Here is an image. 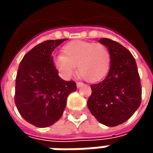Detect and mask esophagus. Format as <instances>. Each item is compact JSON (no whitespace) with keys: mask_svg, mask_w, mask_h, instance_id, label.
<instances>
[{"mask_svg":"<svg viewBox=\"0 0 153 153\" xmlns=\"http://www.w3.org/2000/svg\"><path fill=\"white\" fill-rule=\"evenodd\" d=\"M76 85H77V88H79V87H81V86L83 85V83H82V82H77Z\"/></svg>","mask_w":153,"mask_h":153,"instance_id":"esophagus-1","label":"esophagus"}]
</instances>
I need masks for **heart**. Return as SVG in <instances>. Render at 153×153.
<instances>
[{
  "instance_id": "1",
  "label": "heart",
  "mask_w": 153,
  "mask_h": 153,
  "mask_svg": "<svg viewBox=\"0 0 153 153\" xmlns=\"http://www.w3.org/2000/svg\"><path fill=\"white\" fill-rule=\"evenodd\" d=\"M53 65L64 79H70L78 69L87 81L97 82L105 76L111 65V54L100 43L74 41L62 48V55L53 56Z\"/></svg>"
}]
</instances>
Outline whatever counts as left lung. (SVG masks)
Masks as SVG:
<instances>
[{
    "instance_id": "obj_1",
    "label": "left lung",
    "mask_w": 153,
    "mask_h": 153,
    "mask_svg": "<svg viewBox=\"0 0 153 153\" xmlns=\"http://www.w3.org/2000/svg\"><path fill=\"white\" fill-rule=\"evenodd\" d=\"M99 42L111 54L110 71L104 80L92 84L88 107L93 116L107 127L127 121L141 105L142 88L136 60L125 47L103 38Z\"/></svg>"
}]
</instances>
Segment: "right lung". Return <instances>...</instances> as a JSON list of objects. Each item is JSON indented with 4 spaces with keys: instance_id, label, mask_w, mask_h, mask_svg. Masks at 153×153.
<instances>
[{
    "instance_id": "obj_1",
    "label": "right lung",
    "mask_w": 153,
    "mask_h": 153,
    "mask_svg": "<svg viewBox=\"0 0 153 153\" xmlns=\"http://www.w3.org/2000/svg\"><path fill=\"white\" fill-rule=\"evenodd\" d=\"M67 39L43 42L27 52L20 62L15 104L20 115L32 125L46 128L63 115L68 96L76 91L74 80L62 79L55 68L52 52Z\"/></svg>"
}]
</instances>
